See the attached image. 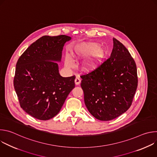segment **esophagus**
Wrapping results in <instances>:
<instances>
[{"instance_id": "esophagus-1", "label": "esophagus", "mask_w": 157, "mask_h": 157, "mask_svg": "<svg viewBox=\"0 0 157 157\" xmlns=\"http://www.w3.org/2000/svg\"><path fill=\"white\" fill-rule=\"evenodd\" d=\"M75 84H76V85L79 84L80 82H81V78H80V77H79V76H76V79H75Z\"/></svg>"}]
</instances>
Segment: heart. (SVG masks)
I'll return each instance as SVG.
<instances>
[{
    "mask_svg": "<svg viewBox=\"0 0 157 157\" xmlns=\"http://www.w3.org/2000/svg\"><path fill=\"white\" fill-rule=\"evenodd\" d=\"M84 55L91 53L90 56L85 63V68L88 70L95 69L99 64L104 55V50L100 46H96L94 43H89L84 47L82 50ZM68 66L71 65V61L68 59L66 61Z\"/></svg>",
    "mask_w": 157,
    "mask_h": 157,
    "instance_id": "obj_1",
    "label": "heart"
}]
</instances>
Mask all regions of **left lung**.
<instances>
[{
  "instance_id": "obj_1",
  "label": "left lung",
  "mask_w": 157,
  "mask_h": 157,
  "mask_svg": "<svg viewBox=\"0 0 157 157\" xmlns=\"http://www.w3.org/2000/svg\"><path fill=\"white\" fill-rule=\"evenodd\" d=\"M110 57L81 76L85 105L95 118L113 120L130 108L138 85L135 61L124 44L113 38Z\"/></svg>"
}]
</instances>
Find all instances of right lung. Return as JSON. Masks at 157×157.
<instances>
[{"label": "right lung", "mask_w": 157, "mask_h": 157, "mask_svg": "<svg viewBox=\"0 0 157 157\" xmlns=\"http://www.w3.org/2000/svg\"><path fill=\"white\" fill-rule=\"evenodd\" d=\"M71 38L61 35L43 36L18 58L13 86L20 107L41 121L58 114L66 98L75 87V76L63 78L58 65L64 43Z\"/></svg>", "instance_id": "obj_1"}]
</instances>
